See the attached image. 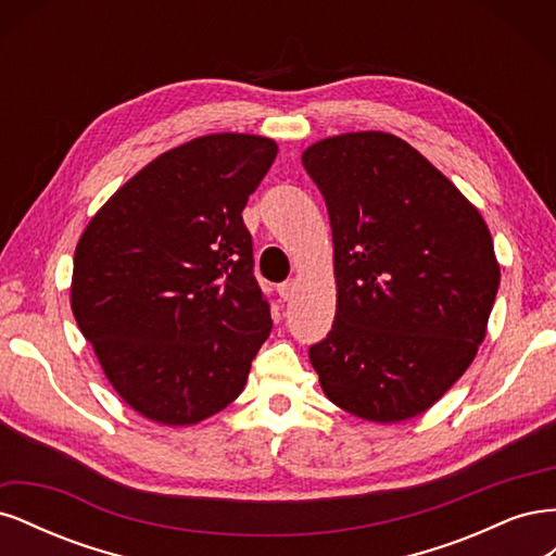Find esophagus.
<instances>
[{"label": "esophagus", "mask_w": 556, "mask_h": 556, "mask_svg": "<svg viewBox=\"0 0 556 556\" xmlns=\"http://www.w3.org/2000/svg\"><path fill=\"white\" fill-rule=\"evenodd\" d=\"M296 280H288V282H282V285H278V294H280V299L282 301H292L294 299V294H296Z\"/></svg>", "instance_id": "34e87169"}]
</instances>
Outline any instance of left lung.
I'll use <instances>...</instances> for the list:
<instances>
[{"label": "left lung", "instance_id": "left-lung-1", "mask_svg": "<svg viewBox=\"0 0 556 556\" xmlns=\"http://www.w3.org/2000/svg\"><path fill=\"white\" fill-rule=\"evenodd\" d=\"M301 164L333 239L336 317L308 357L323 392L359 419L429 410L486 336L501 266L480 211L390 131L315 141Z\"/></svg>", "mask_w": 556, "mask_h": 556}]
</instances>
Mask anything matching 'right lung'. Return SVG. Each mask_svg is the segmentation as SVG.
Returning <instances> with one entry per match:
<instances>
[{
  "label": "right lung",
  "mask_w": 556,
  "mask_h": 556,
  "mask_svg": "<svg viewBox=\"0 0 556 556\" xmlns=\"http://www.w3.org/2000/svg\"><path fill=\"white\" fill-rule=\"evenodd\" d=\"M276 153L274 139L241 131L180 143L80 233L78 329L115 394L150 422L190 427L225 410L271 333L241 213Z\"/></svg>",
  "instance_id": "obj_1"
}]
</instances>
